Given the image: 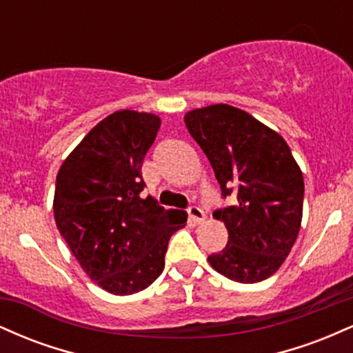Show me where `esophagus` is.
<instances>
[{
    "mask_svg": "<svg viewBox=\"0 0 353 353\" xmlns=\"http://www.w3.org/2000/svg\"><path fill=\"white\" fill-rule=\"evenodd\" d=\"M188 214H189V221L194 222V224H202V222L205 221L204 210H202L201 208H197V205H192V208H189Z\"/></svg>",
    "mask_w": 353,
    "mask_h": 353,
    "instance_id": "obj_1",
    "label": "esophagus"
}]
</instances>
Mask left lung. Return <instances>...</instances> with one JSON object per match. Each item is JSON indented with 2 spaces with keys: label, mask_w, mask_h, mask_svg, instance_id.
Instances as JSON below:
<instances>
[{
  "label": "left lung",
  "mask_w": 353,
  "mask_h": 353,
  "mask_svg": "<svg viewBox=\"0 0 353 353\" xmlns=\"http://www.w3.org/2000/svg\"><path fill=\"white\" fill-rule=\"evenodd\" d=\"M184 123L208 156L222 196L236 197V204L214 212L229 239L221 252L209 255V264L230 281H265L283 264L301 230V168L279 132L239 108L192 109Z\"/></svg>",
  "instance_id": "8db88e82"
}]
</instances>
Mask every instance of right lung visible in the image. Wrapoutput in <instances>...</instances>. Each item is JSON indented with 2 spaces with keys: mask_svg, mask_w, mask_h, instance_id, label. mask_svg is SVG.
<instances>
[{
  "mask_svg": "<svg viewBox=\"0 0 353 353\" xmlns=\"http://www.w3.org/2000/svg\"><path fill=\"white\" fill-rule=\"evenodd\" d=\"M161 117L131 109L104 117L56 176L54 221L83 270L112 295L148 289L164 270L169 239L188 214L141 197V176Z\"/></svg>",
  "mask_w": 353,
  "mask_h": 353,
  "instance_id": "add662e5",
  "label": "right lung"
}]
</instances>
